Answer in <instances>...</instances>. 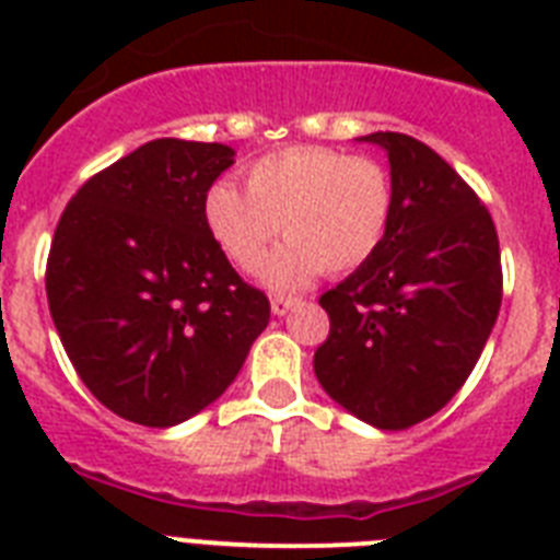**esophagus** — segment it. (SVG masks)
I'll use <instances>...</instances> for the list:
<instances>
[{
	"label": "esophagus",
	"mask_w": 560,
	"mask_h": 560,
	"mask_svg": "<svg viewBox=\"0 0 560 560\" xmlns=\"http://www.w3.org/2000/svg\"><path fill=\"white\" fill-rule=\"evenodd\" d=\"M296 305H302V299H299V296H272L270 299L272 314H279V316H284L288 311H293Z\"/></svg>",
	"instance_id": "esophagus-1"
}]
</instances>
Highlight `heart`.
<instances>
[{
  "mask_svg": "<svg viewBox=\"0 0 560 560\" xmlns=\"http://www.w3.org/2000/svg\"><path fill=\"white\" fill-rule=\"evenodd\" d=\"M246 191L214 183L202 220L237 270L255 272L276 237H290L267 264L272 288H302L316 272L360 270L381 249L395 188L372 156L325 144H288L246 165Z\"/></svg>",
  "mask_w": 560,
  "mask_h": 560,
  "instance_id": "obj_1",
  "label": "heart"
}]
</instances>
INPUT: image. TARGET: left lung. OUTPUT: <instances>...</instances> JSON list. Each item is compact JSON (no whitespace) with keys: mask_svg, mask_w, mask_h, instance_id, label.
Returning a JSON list of instances; mask_svg holds the SVG:
<instances>
[{"mask_svg":"<svg viewBox=\"0 0 560 560\" xmlns=\"http://www.w3.org/2000/svg\"><path fill=\"white\" fill-rule=\"evenodd\" d=\"M389 153L395 209L381 249L319 305L331 319L314 372L337 404L381 430L435 416L462 389L503 302L491 211L447 162L407 133Z\"/></svg>","mask_w":560,"mask_h":560,"instance_id":"8db88e82","label":"left lung"}]
</instances>
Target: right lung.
<instances>
[{"mask_svg": "<svg viewBox=\"0 0 560 560\" xmlns=\"http://www.w3.org/2000/svg\"><path fill=\"white\" fill-rule=\"evenodd\" d=\"M218 142L156 139L98 171L57 220L46 296L66 354L116 416L171 427L218 400L270 323L202 220L232 165Z\"/></svg>", "mask_w": 560, "mask_h": 560, "instance_id": "add662e5", "label": "right lung"}]
</instances>
